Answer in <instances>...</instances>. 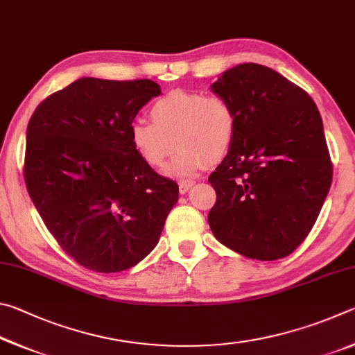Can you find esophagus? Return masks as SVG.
I'll return each mask as SVG.
<instances>
[{
    "label": "esophagus",
    "instance_id": "obj_1",
    "mask_svg": "<svg viewBox=\"0 0 355 355\" xmlns=\"http://www.w3.org/2000/svg\"><path fill=\"white\" fill-rule=\"evenodd\" d=\"M195 185V181H182V182H179V191H181V193L184 195V193H187V191L193 187Z\"/></svg>",
    "mask_w": 355,
    "mask_h": 355
}]
</instances>
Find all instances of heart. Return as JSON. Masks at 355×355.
Listing matches in <instances>:
<instances>
[{
  "label": "heart",
  "instance_id": "heart-1",
  "mask_svg": "<svg viewBox=\"0 0 355 355\" xmlns=\"http://www.w3.org/2000/svg\"><path fill=\"white\" fill-rule=\"evenodd\" d=\"M151 120H135L130 141L146 165L160 168L173 154L168 173L185 178L221 160L231 149L237 116L231 103L218 95L173 90L151 105Z\"/></svg>",
  "mask_w": 355,
  "mask_h": 355
}]
</instances>
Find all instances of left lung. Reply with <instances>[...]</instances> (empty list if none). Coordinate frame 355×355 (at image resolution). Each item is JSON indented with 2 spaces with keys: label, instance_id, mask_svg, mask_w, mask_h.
<instances>
[{
  "label": "left lung",
  "instance_id": "8db88e82",
  "mask_svg": "<svg viewBox=\"0 0 355 355\" xmlns=\"http://www.w3.org/2000/svg\"><path fill=\"white\" fill-rule=\"evenodd\" d=\"M237 116L231 149L209 182V226L229 250L257 260L293 252L312 231L332 182L318 107L301 87L259 64H240L210 85Z\"/></svg>",
  "mask_w": 355,
  "mask_h": 355
}]
</instances>
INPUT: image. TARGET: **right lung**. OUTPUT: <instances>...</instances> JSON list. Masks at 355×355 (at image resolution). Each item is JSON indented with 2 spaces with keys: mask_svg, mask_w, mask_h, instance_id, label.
I'll list each match as a JSON object with an SVG mask.
<instances>
[{
  "mask_svg": "<svg viewBox=\"0 0 355 355\" xmlns=\"http://www.w3.org/2000/svg\"><path fill=\"white\" fill-rule=\"evenodd\" d=\"M160 93L149 79L80 78L29 120L28 193L62 250L92 271H123L145 259L178 202V184L146 165L129 135Z\"/></svg>",
  "mask_w": 355,
  "mask_h": 355,
  "instance_id": "right-lung-1",
  "label": "right lung"
}]
</instances>
